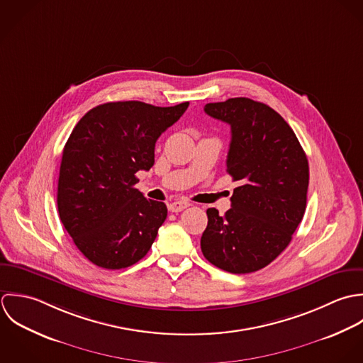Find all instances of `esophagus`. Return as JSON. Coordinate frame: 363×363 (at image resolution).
Segmentation results:
<instances>
[{
	"instance_id": "34e87169",
	"label": "esophagus",
	"mask_w": 363,
	"mask_h": 363,
	"mask_svg": "<svg viewBox=\"0 0 363 363\" xmlns=\"http://www.w3.org/2000/svg\"><path fill=\"white\" fill-rule=\"evenodd\" d=\"M189 205H191V203L186 202V201H175V202H172V203L168 205V209H169L171 212H174V213H178V212L186 209Z\"/></svg>"
}]
</instances>
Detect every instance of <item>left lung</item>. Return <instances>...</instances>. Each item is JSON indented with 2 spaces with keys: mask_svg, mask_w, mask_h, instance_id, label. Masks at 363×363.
I'll return each instance as SVG.
<instances>
[{
  "mask_svg": "<svg viewBox=\"0 0 363 363\" xmlns=\"http://www.w3.org/2000/svg\"><path fill=\"white\" fill-rule=\"evenodd\" d=\"M205 112L231 128L227 172L240 181L231 209L211 208L201 238L205 258L230 274L269 265L291 241L307 202L308 162L285 119L250 98L205 105Z\"/></svg>",
  "mask_w": 363,
  "mask_h": 363,
  "instance_id": "8db88e82",
  "label": "left lung"
}]
</instances>
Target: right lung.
<instances>
[{"instance_id":"right-lung-1","label":"right lung","mask_w":363,"mask_h":363,"mask_svg":"<svg viewBox=\"0 0 363 363\" xmlns=\"http://www.w3.org/2000/svg\"><path fill=\"white\" fill-rule=\"evenodd\" d=\"M188 105L108 102L75 125L63 150L57 208L74 244L96 267L128 268L151 248L167 206L135 188L136 172L154 165L157 139Z\"/></svg>"}]
</instances>
